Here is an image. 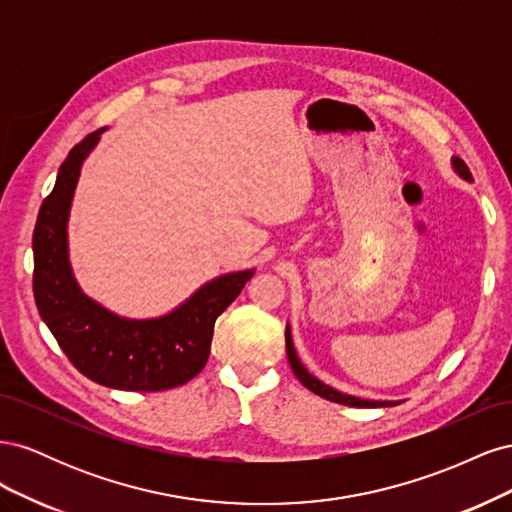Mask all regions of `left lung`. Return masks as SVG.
Wrapping results in <instances>:
<instances>
[{
    "mask_svg": "<svg viewBox=\"0 0 512 512\" xmlns=\"http://www.w3.org/2000/svg\"><path fill=\"white\" fill-rule=\"evenodd\" d=\"M451 166L455 173L463 179L472 183V173L470 168L466 166V162H463L461 158L453 156L451 158ZM286 354H288V361H290V367L294 371V376L299 378V382L305 386V389H309L312 393L329 399V401H335V404H342V406H350V408H389V406H397L401 404V401H382V399H363V397H356V395H348V393H342L333 389V386L324 384L320 378H316L314 374H309L307 367L301 363L297 350H294V342H292V331H290V324H286Z\"/></svg>",
    "mask_w": 512,
    "mask_h": 512,
    "instance_id": "left-lung-1",
    "label": "left lung"
}]
</instances>
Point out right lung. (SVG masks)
<instances>
[{"label": "right lung", "mask_w": 512, "mask_h": 512, "mask_svg": "<svg viewBox=\"0 0 512 512\" xmlns=\"http://www.w3.org/2000/svg\"><path fill=\"white\" fill-rule=\"evenodd\" d=\"M106 128L91 132L59 166L34 228V297L46 327L83 376L119 391H166L203 371L215 320L256 269L213 277L170 312L128 318L87 297L70 265L68 220L81 168Z\"/></svg>", "instance_id": "1"}]
</instances>
